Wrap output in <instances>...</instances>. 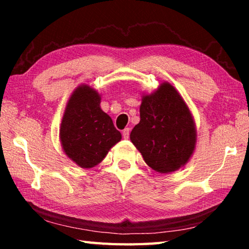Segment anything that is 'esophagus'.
Instances as JSON below:
<instances>
[{
    "instance_id": "34e87169",
    "label": "esophagus",
    "mask_w": 249,
    "mask_h": 249,
    "mask_svg": "<svg viewBox=\"0 0 249 249\" xmlns=\"http://www.w3.org/2000/svg\"><path fill=\"white\" fill-rule=\"evenodd\" d=\"M122 134H123V137L125 138V140H127V138L129 137V128H125Z\"/></svg>"
}]
</instances>
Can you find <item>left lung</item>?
<instances>
[{"label":"left lung","instance_id":"1","mask_svg":"<svg viewBox=\"0 0 249 249\" xmlns=\"http://www.w3.org/2000/svg\"><path fill=\"white\" fill-rule=\"evenodd\" d=\"M140 113V123L129 138L147 165L159 174H171L187 165L196 150L197 133L178 90L163 81L151 93H142Z\"/></svg>","mask_w":249,"mask_h":249}]
</instances>
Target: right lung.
<instances>
[{
    "mask_svg": "<svg viewBox=\"0 0 249 249\" xmlns=\"http://www.w3.org/2000/svg\"><path fill=\"white\" fill-rule=\"evenodd\" d=\"M100 103L101 94L94 88L80 84L71 93L61 119L59 138L62 150L83 169L98 166L122 140V134Z\"/></svg>",
    "mask_w": 249,
    "mask_h": 249,
    "instance_id": "right-lung-1",
    "label": "right lung"
}]
</instances>
